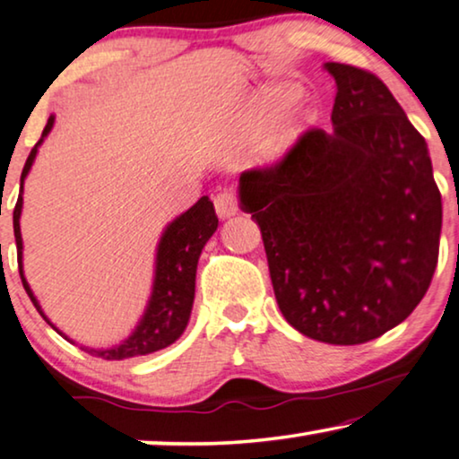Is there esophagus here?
<instances>
[{"instance_id": "34e87169", "label": "esophagus", "mask_w": 459, "mask_h": 459, "mask_svg": "<svg viewBox=\"0 0 459 459\" xmlns=\"http://www.w3.org/2000/svg\"><path fill=\"white\" fill-rule=\"evenodd\" d=\"M213 203L219 217H231L238 213V196L231 188L219 190L213 198Z\"/></svg>"}]
</instances>
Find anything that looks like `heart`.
<instances>
[{
	"instance_id": "b5f03b06",
	"label": "heart",
	"mask_w": 459,
	"mask_h": 459,
	"mask_svg": "<svg viewBox=\"0 0 459 459\" xmlns=\"http://www.w3.org/2000/svg\"><path fill=\"white\" fill-rule=\"evenodd\" d=\"M296 97V91L288 89L283 92V101H291V99ZM291 136H294V124L291 122H281L277 126V128L271 132L267 136V143H264V149L275 152V151H281L285 144L291 141Z\"/></svg>"
}]
</instances>
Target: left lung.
Instances as JSON below:
<instances>
[{
    "mask_svg": "<svg viewBox=\"0 0 459 459\" xmlns=\"http://www.w3.org/2000/svg\"><path fill=\"white\" fill-rule=\"evenodd\" d=\"M333 134L304 130L277 161L242 171L279 310L310 340L356 345L411 315L439 258L441 192L429 147L381 78L325 65Z\"/></svg>",
    "mask_w": 459,
    "mask_h": 459,
    "instance_id": "left-lung-1",
    "label": "left lung"
}]
</instances>
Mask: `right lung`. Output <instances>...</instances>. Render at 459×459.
<instances>
[{"label": "right lung", "mask_w": 459, "mask_h": 459, "mask_svg": "<svg viewBox=\"0 0 459 459\" xmlns=\"http://www.w3.org/2000/svg\"><path fill=\"white\" fill-rule=\"evenodd\" d=\"M51 126H53V117L48 119L43 136L49 134ZM41 141L37 143V147L41 144ZM37 147L30 151V155L24 163L22 176H20V195L14 207V236H16V248H18L20 279H22L26 294H29L30 302L35 304L39 315L48 321V316L43 315L37 298L32 296L29 283H26V279L22 275V236H20L22 182L26 174H29L32 161H35ZM217 223L219 219L215 215V207L213 203L209 201V196H203L195 207H190L184 215L178 217L176 221H171L169 228L165 230L161 242H159L152 296L141 325H138L136 331L128 337V340L116 345V348L86 350V351L92 356L105 358V360H124V358L151 354V351L163 350L168 348L169 343H174L178 337L184 333L186 325H188L192 302H195V279H196L198 256H201L203 246L207 244L209 238L215 234ZM65 340H68V337H65Z\"/></svg>", "instance_id": "right-lung-1"}]
</instances>
